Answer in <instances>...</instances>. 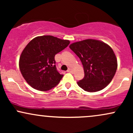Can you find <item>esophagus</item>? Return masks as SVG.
Instances as JSON below:
<instances>
[{"label": "esophagus", "instance_id": "1", "mask_svg": "<svg viewBox=\"0 0 133 133\" xmlns=\"http://www.w3.org/2000/svg\"><path fill=\"white\" fill-rule=\"evenodd\" d=\"M67 72H72V70L71 69V68H69L68 69V71H67Z\"/></svg>", "mask_w": 133, "mask_h": 133}]
</instances>
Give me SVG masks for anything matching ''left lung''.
Returning <instances> with one entry per match:
<instances>
[{
	"mask_svg": "<svg viewBox=\"0 0 133 133\" xmlns=\"http://www.w3.org/2000/svg\"><path fill=\"white\" fill-rule=\"evenodd\" d=\"M69 47L83 65L84 77L77 82L80 88L88 92H97L110 83L117 62L109 45L100 41L86 39L71 44Z\"/></svg>",
	"mask_w": 133,
	"mask_h": 133,
	"instance_id": "1",
	"label": "left lung"
}]
</instances>
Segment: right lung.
Listing matches in <instances>:
<instances>
[{
    "mask_svg": "<svg viewBox=\"0 0 133 133\" xmlns=\"http://www.w3.org/2000/svg\"><path fill=\"white\" fill-rule=\"evenodd\" d=\"M69 43V41L52 36H39L30 41L21 55L19 68L32 88L47 91L59 83L63 75L56 68L55 55Z\"/></svg>",
    "mask_w": 133,
    "mask_h": 133,
    "instance_id": "1",
    "label": "right lung"
}]
</instances>
